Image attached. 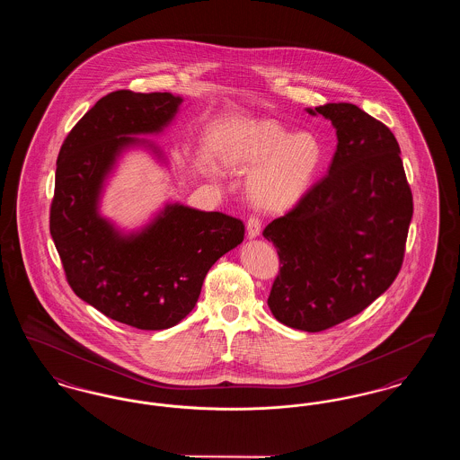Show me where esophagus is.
Segmentation results:
<instances>
[{
  "label": "esophagus",
  "instance_id": "obj_1",
  "mask_svg": "<svg viewBox=\"0 0 460 460\" xmlns=\"http://www.w3.org/2000/svg\"><path fill=\"white\" fill-rule=\"evenodd\" d=\"M261 231H262V222L257 217H250L246 222V233H248V238L250 240H255L261 236Z\"/></svg>",
  "mask_w": 460,
  "mask_h": 460
}]
</instances>
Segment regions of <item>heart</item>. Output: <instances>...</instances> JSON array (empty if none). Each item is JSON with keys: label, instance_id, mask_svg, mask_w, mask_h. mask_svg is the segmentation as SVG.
I'll return each instance as SVG.
<instances>
[{"label": "heart", "instance_id": "b5f03b06", "mask_svg": "<svg viewBox=\"0 0 460 460\" xmlns=\"http://www.w3.org/2000/svg\"><path fill=\"white\" fill-rule=\"evenodd\" d=\"M224 165L248 174L246 195L262 212L279 214L296 207L310 191L324 160L314 132H293L274 119H244L222 152Z\"/></svg>", "mask_w": 460, "mask_h": 460}]
</instances>
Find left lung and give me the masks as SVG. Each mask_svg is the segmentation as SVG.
I'll use <instances>...</instances> for the list:
<instances>
[{"instance_id": "left-lung-1", "label": "left lung", "mask_w": 460, "mask_h": 460, "mask_svg": "<svg viewBox=\"0 0 460 460\" xmlns=\"http://www.w3.org/2000/svg\"><path fill=\"white\" fill-rule=\"evenodd\" d=\"M306 111L331 120L338 145L328 175L263 229L281 262L267 305L288 328L319 332L392 286L414 205L400 146L383 122L351 103Z\"/></svg>"}]
</instances>
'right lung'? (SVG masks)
<instances>
[{
	"mask_svg": "<svg viewBox=\"0 0 460 460\" xmlns=\"http://www.w3.org/2000/svg\"><path fill=\"white\" fill-rule=\"evenodd\" d=\"M172 93L113 91L75 124L57 160L49 233L74 293L110 319L145 331L179 324L197 305L203 279L244 238L240 219L165 203L145 226L126 231L102 216L107 182L122 155L146 150L174 122Z\"/></svg>",
	"mask_w": 460,
	"mask_h": 460,
	"instance_id": "right-lung-1",
	"label": "right lung"
}]
</instances>
